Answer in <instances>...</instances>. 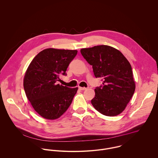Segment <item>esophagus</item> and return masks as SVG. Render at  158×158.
Masks as SVG:
<instances>
[{
	"label": "esophagus",
	"instance_id": "1",
	"mask_svg": "<svg viewBox=\"0 0 158 158\" xmlns=\"http://www.w3.org/2000/svg\"><path fill=\"white\" fill-rule=\"evenodd\" d=\"M78 88L80 90H85L87 89V88H85V87H79Z\"/></svg>",
	"mask_w": 158,
	"mask_h": 158
}]
</instances>
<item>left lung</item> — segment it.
<instances>
[{"label":"left lung","instance_id":"8db88e82","mask_svg":"<svg viewBox=\"0 0 158 158\" xmlns=\"http://www.w3.org/2000/svg\"><path fill=\"white\" fill-rule=\"evenodd\" d=\"M80 52L92 66L96 78H102L103 85L96 87L91 100L94 108L106 116L122 113L135 90V83L130 63L118 50L101 45L82 48Z\"/></svg>","mask_w":158,"mask_h":158}]
</instances>
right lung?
<instances>
[{
    "instance_id": "1",
    "label": "right lung",
    "mask_w": 158,
    "mask_h": 158,
    "mask_svg": "<svg viewBox=\"0 0 158 158\" xmlns=\"http://www.w3.org/2000/svg\"><path fill=\"white\" fill-rule=\"evenodd\" d=\"M77 50L46 48L31 61L23 79V88L34 110L48 120L59 118L70 105L78 88L57 84L60 75H66Z\"/></svg>"
}]
</instances>
